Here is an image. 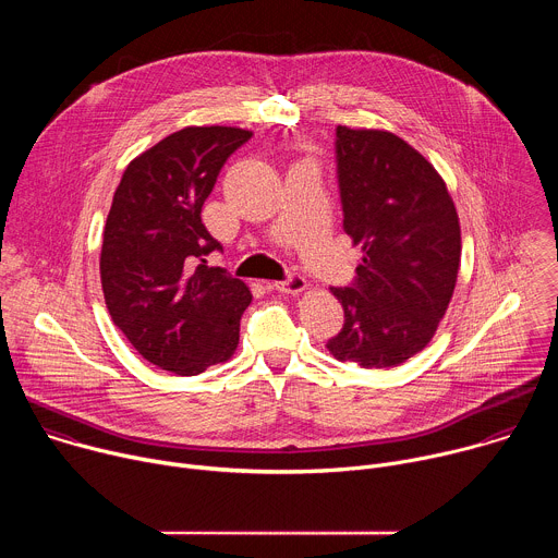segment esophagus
<instances>
[{
	"label": "esophagus",
	"instance_id": "esophagus-1",
	"mask_svg": "<svg viewBox=\"0 0 558 558\" xmlns=\"http://www.w3.org/2000/svg\"><path fill=\"white\" fill-rule=\"evenodd\" d=\"M271 287H274L276 291H280V293H300V291L306 287V280H304L300 274L291 271L284 280H278V282H274Z\"/></svg>",
	"mask_w": 558,
	"mask_h": 558
}]
</instances>
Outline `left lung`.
Here are the masks:
<instances>
[{
	"instance_id": "1",
	"label": "left lung",
	"mask_w": 558,
	"mask_h": 558,
	"mask_svg": "<svg viewBox=\"0 0 558 558\" xmlns=\"http://www.w3.org/2000/svg\"><path fill=\"white\" fill-rule=\"evenodd\" d=\"M344 231L362 245L349 287H331L344 327L327 349L340 362L386 368L420 353L454 291L461 231L446 183L407 141L336 128Z\"/></svg>"
}]
</instances>
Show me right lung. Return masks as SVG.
Returning <instances> with one entry per match:
<instances>
[{
  "label": "right lung",
  "instance_id": "add662e5",
  "mask_svg": "<svg viewBox=\"0 0 558 558\" xmlns=\"http://www.w3.org/2000/svg\"><path fill=\"white\" fill-rule=\"evenodd\" d=\"M252 138L241 128H185L143 151L114 192L101 284L114 325L154 366L198 375L225 362L252 302L247 284L205 256L222 245L201 220L227 158Z\"/></svg>",
  "mask_w": 558,
  "mask_h": 558
}]
</instances>
